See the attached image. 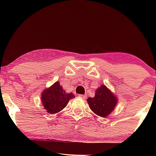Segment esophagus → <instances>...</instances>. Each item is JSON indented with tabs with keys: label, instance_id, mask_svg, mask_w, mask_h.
<instances>
[{
	"label": "esophagus",
	"instance_id": "34e87169",
	"mask_svg": "<svg viewBox=\"0 0 156 156\" xmlns=\"http://www.w3.org/2000/svg\"><path fill=\"white\" fill-rule=\"evenodd\" d=\"M79 97H80L81 98H83V99H86V98H87V96H86V95H82V94H80V95H79Z\"/></svg>",
	"mask_w": 156,
	"mask_h": 156
}]
</instances>
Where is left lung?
Segmentation results:
<instances>
[{
	"label": "left lung",
	"mask_w": 156,
	"mask_h": 156,
	"mask_svg": "<svg viewBox=\"0 0 156 156\" xmlns=\"http://www.w3.org/2000/svg\"><path fill=\"white\" fill-rule=\"evenodd\" d=\"M118 98L105 85L96 89L95 96L87 99L89 106L92 112L100 117H107L114 109Z\"/></svg>",
	"instance_id": "obj_1"
}]
</instances>
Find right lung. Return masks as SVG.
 Returning <instances> with one entry per match:
<instances>
[{
	"label": "right lung",
	"mask_w": 156,
	"mask_h": 156,
	"mask_svg": "<svg viewBox=\"0 0 156 156\" xmlns=\"http://www.w3.org/2000/svg\"><path fill=\"white\" fill-rule=\"evenodd\" d=\"M75 98L72 93L67 94L58 81L42 92L41 100L47 112L54 114L67 106L69 100Z\"/></svg>",
	"instance_id": "add662e5"
}]
</instances>
